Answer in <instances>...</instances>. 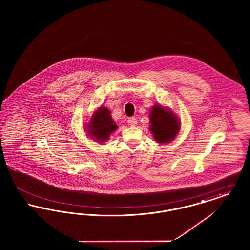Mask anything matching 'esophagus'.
<instances>
[{
    "label": "esophagus",
    "mask_w": 250,
    "mask_h": 250,
    "mask_svg": "<svg viewBox=\"0 0 250 250\" xmlns=\"http://www.w3.org/2000/svg\"><path fill=\"white\" fill-rule=\"evenodd\" d=\"M127 123L130 126H135L137 125V119L135 117H131L127 120Z\"/></svg>",
    "instance_id": "34e87169"
}]
</instances>
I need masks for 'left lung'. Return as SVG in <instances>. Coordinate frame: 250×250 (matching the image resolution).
Returning a JSON list of instances; mask_svg holds the SVG:
<instances>
[{
	"label": "left lung",
	"instance_id": "obj_1",
	"mask_svg": "<svg viewBox=\"0 0 250 250\" xmlns=\"http://www.w3.org/2000/svg\"><path fill=\"white\" fill-rule=\"evenodd\" d=\"M181 123L169 108L155 105L150 109V127L155 141L159 143H170L180 131Z\"/></svg>",
	"mask_w": 250,
	"mask_h": 250
}]
</instances>
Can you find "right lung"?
<instances>
[{"label": "right lung", "instance_id": "right-lung-1", "mask_svg": "<svg viewBox=\"0 0 250 250\" xmlns=\"http://www.w3.org/2000/svg\"><path fill=\"white\" fill-rule=\"evenodd\" d=\"M117 128L118 125L111 118L109 109L106 107H100L92 115L86 131L96 142L105 143Z\"/></svg>", "mask_w": 250, "mask_h": 250}]
</instances>
